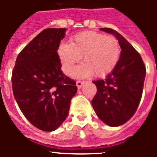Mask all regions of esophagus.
Listing matches in <instances>:
<instances>
[{"label":"esophagus","mask_w":157,"mask_h":157,"mask_svg":"<svg viewBox=\"0 0 157 157\" xmlns=\"http://www.w3.org/2000/svg\"><path fill=\"white\" fill-rule=\"evenodd\" d=\"M85 82H86L85 81H80V80H78V81L76 82V85H77L78 89H81L82 86H83V84H84Z\"/></svg>","instance_id":"1"}]
</instances>
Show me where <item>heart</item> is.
I'll list each match as a JSON object with an SVG mask.
<instances>
[{
  "instance_id": "obj_1",
  "label": "heart",
  "mask_w": 157,
  "mask_h": 157,
  "mask_svg": "<svg viewBox=\"0 0 157 157\" xmlns=\"http://www.w3.org/2000/svg\"><path fill=\"white\" fill-rule=\"evenodd\" d=\"M59 59L66 74L82 56L83 64L75 69L76 77L93 74L104 77L114 70L120 60L121 47L119 40L112 35L95 31H84L71 37L70 44H61L58 49Z\"/></svg>"
}]
</instances>
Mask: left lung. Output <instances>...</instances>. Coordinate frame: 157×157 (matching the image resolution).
Segmentation results:
<instances>
[{
  "mask_svg": "<svg viewBox=\"0 0 157 157\" xmlns=\"http://www.w3.org/2000/svg\"><path fill=\"white\" fill-rule=\"evenodd\" d=\"M101 30L113 34L122 50L114 70L105 79L93 82L98 92L92 105L100 120L111 127H119L127 123L138 109L146 70L139 52L121 34L111 28Z\"/></svg>",
  "mask_w": 157,
  "mask_h": 157,
  "instance_id": "1",
  "label": "left lung"
}]
</instances>
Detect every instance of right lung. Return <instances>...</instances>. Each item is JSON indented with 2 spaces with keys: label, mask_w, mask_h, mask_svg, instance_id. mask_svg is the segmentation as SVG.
<instances>
[{
  "label": "right lung",
  "mask_w": 157,
  "mask_h": 157,
  "mask_svg": "<svg viewBox=\"0 0 157 157\" xmlns=\"http://www.w3.org/2000/svg\"><path fill=\"white\" fill-rule=\"evenodd\" d=\"M66 30H42L19 52L12 71V90L19 109L43 131H53L61 125L77 92L76 82L62 71L57 53Z\"/></svg>",
  "instance_id": "1"
}]
</instances>
